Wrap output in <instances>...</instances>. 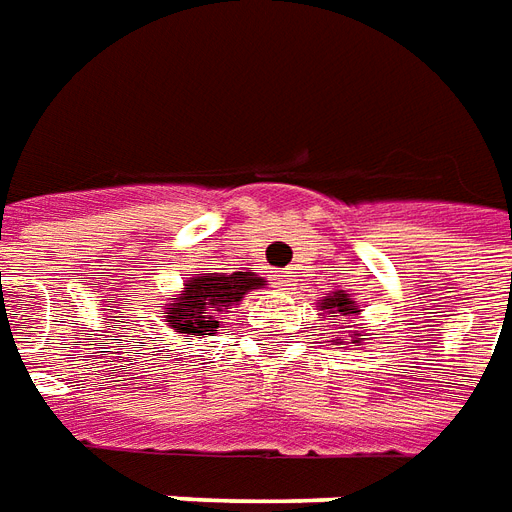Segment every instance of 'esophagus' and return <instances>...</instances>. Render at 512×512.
<instances>
[{
    "label": "esophagus",
    "mask_w": 512,
    "mask_h": 512,
    "mask_svg": "<svg viewBox=\"0 0 512 512\" xmlns=\"http://www.w3.org/2000/svg\"><path fill=\"white\" fill-rule=\"evenodd\" d=\"M294 278L297 275L292 270H281L278 272V286H294Z\"/></svg>",
    "instance_id": "obj_1"
}]
</instances>
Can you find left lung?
Returning <instances> with one entry per match:
<instances>
[{
    "instance_id": "left-lung-1",
    "label": "left lung",
    "mask_w": 512,
    "mask_h": 512,
    "mask_svg": "<svg viewBox=\"0 0 512 512\" xmlns=\"http://www.w3.org/2000/svg\"><path fill=\"white\" fill-rule=\"evenodd\" d=\"M319 311L338 313V316H360L357 302H354L346 292H333L330 297H324V300L319 302ZM360 335H363V330L357 327V330H352V335H349V338H352V343H357V346H360V343H363V338H360ZM335 343H343V338H335Z\"/></svg>"
}]
</instances>
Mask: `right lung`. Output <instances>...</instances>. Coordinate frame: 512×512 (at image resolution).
Instances as JSON below:
<instances>
[{
	"label": "right lung",
	"instance_id": "obj_1",
	"mask_svg": "<svg viewBox=\"0 0 512 512\" xmlns=\"http://www.w3.org/2000/svg\"><path fill=\"white\" fill-rule=\"evenodd\" d=\"M264 283L256 272H201L185 283V292L171 297L166 322L185 338L215 335L223 313H231L245 294L261 289Z\"/></svg>",
	"mask_w": 512,
	"mask_h": 512
}]
</instances>
